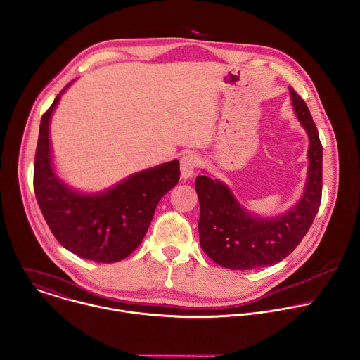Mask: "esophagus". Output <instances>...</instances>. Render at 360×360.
I'll return each instance as SVG.
<instances>
[{
    "label": "esophagus",
    "mask_w": 360,
    "mask_h": 360,
    "mask_svg": "<svg viewBox=\"0 0 360 360\" xmlns=\"http://www.w3.org/2000/svg\"><path fill=\"white\" fill-rule=\"evenodd\" d=\"M201 163V159L197 153L194 152H187L183 155V158L180 159V170H181V176L184 179H190L195 169L200 166Z\"/></svg>",
    "instance_id": "obj_1"
}]
</instances>
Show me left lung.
Here are the masks:
<instances>
[{
  "mask_svg": "<svg viewBox=\"0 0 360 360\" xmlns=\"http://www.w3.org/2000/svg\"><path fill=\"white\" fill-rule=\"evenodd\" d=\"M294 110L309 136V169L301 201L279 217L255 219L237 202L227 186L207 176L195 179L200 201L198 236L202 251L230 269L278 264L302 241L322 200V143L305 101L292 89Z\"/></svg>",
  "mask_w": 360,
  "mask_h": 360,
  "instance_id": "8db88e82",
  "label": "left lung"
}]
</instances>
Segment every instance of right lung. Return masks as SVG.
Returning a JSON list of instances; mask_svg holds the SVG:
<instances>
[{
    "label": "right lung",
    "instance_id": "add662e5",
    "mask_svg": "<svg viewBox=\"0 0 360 360\" xmlns=\"http://www.w3.org/2000/svg\"><path fill=\"white\" fill-rule=\"evenodd\" d=\"M59 96L41 117L34 163L38 205L62 247L95 262H117L141 243L158 202L180 179V165L173 160L139 172L101 194L84 195L70 190L51 165L49 119Z\"/></svg>",
    "mask_w": 360,
    "mask_h": 360
}]
</instances>
